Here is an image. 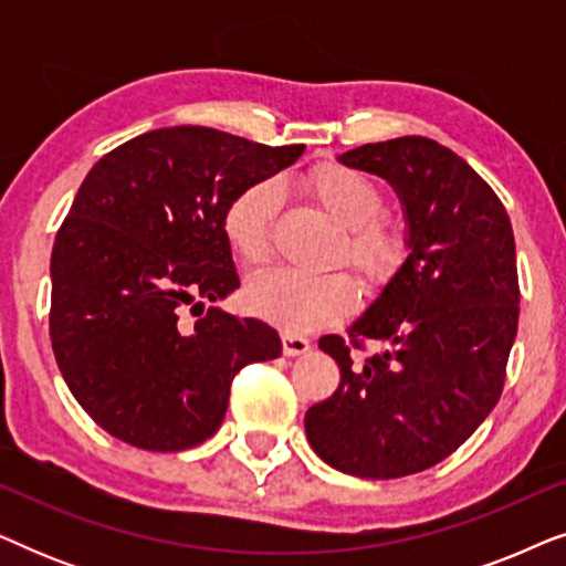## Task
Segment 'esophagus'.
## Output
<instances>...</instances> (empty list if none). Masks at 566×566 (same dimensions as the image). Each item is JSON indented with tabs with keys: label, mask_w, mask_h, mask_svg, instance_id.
Listing matches in <instances>:
<instances>
[{
	"label": "esophagus",
	"mask_w": 566,
	"mask_h": 566,
	"mask_svg": "<svg viewBox=\"0 0 566 566\" xmlns=\"http://www.w3.org/2000/svg\"><path fill=\"white\" fill-rule=\"evenodd\" d=\"M312 350V339L304 335H293V332H285L283 335V353L296 358V355H306Z\"/></svg>",
	"instance_id": "esophagus-1"
}]
</instances>
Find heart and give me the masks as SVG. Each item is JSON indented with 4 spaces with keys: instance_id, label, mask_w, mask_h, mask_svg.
Wrapping results in <instances>:
<instances>
[{
    "instance_id": "obj_1",
    "label": "heart",
    "mask_w": 566,
    "mask_h": 566,
    "mask_svg": "<svg viewBox=\"0 0 566 566\" xmlns=\"http://www.w3.org/2000/svg\"><path fill=\"white\" fill-rule=\"evenodd\" d=\"M304 188L345 227L339 254L358 270L363 283L376 289L391 281L409 254V234L405 221L378 211L384 206V190L368 175L339 161H322L308 169ZM277 206V185L260 180L239 190L223 208V237L244 265H265L273 254ZM355 296L358 285L345 270L304 273L275 268L254 277L247 289L252 312L285 332H304L339 319L350 312Z\"/></svg>"
}]
</instances>
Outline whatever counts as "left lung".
Returning a JSON list of instances; mask_svg holds the SVG:
<instances>
[{
    "instance_id": "obj_1",
    "label": "left lung",
    "mask_w": 566,
    "mask_h": 566,
    "mask_svg": "<svg viewBox=\"0 0 566 566\" xmlns=\"http://www.w3.org/2000/svg\"><path fill=\"white\" fill-rule=\"evenodd\" d=\"M339 161L397 188L412 252L347 339H319L339 386L306 412V438L343 474L399 479L448 459L497 405L521 314L515 237L497 192L432 138ZM366 342L385 350L358 359Z\"/></svg>"
}]
</instances>
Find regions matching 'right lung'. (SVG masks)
<instances>
[{
	"label": "right lung",
	"mask_w": 566,
	"mask_h": 566,
	"mask_svg": "<svg viewBox=\"0 0 566 566\" xmlns=\"http://www.w3.org/2000/svg\"><path fill=\"white\" fill-rule=\"evenodd\" d=\"M301 151L172 126L84 177L53 242L49 329L69 391L113 438L144 451L203 443L239 370L281 355L265 322L203 304L239 289L223 208Z\"/></svg>",
	"instance_id": "1"
}]
</instances>
